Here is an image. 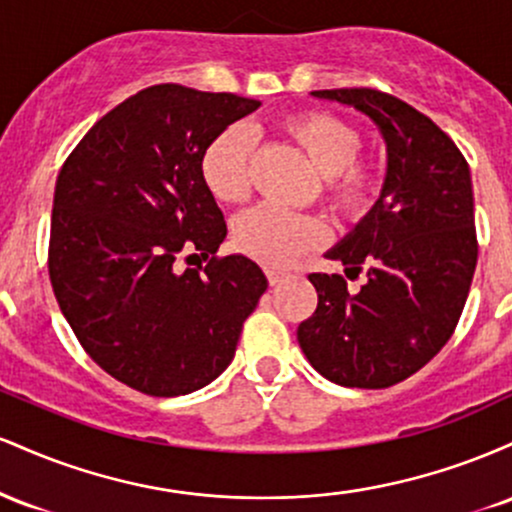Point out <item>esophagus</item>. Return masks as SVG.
Masks as SVG:
<instances>
[{
    "mask_svg": "<svg viewBox=\"0 0 512 512\" xmlns=\"http://www.w3.org/2000/svg\"><path fill=\"white\" fill-rule=\"evenodd\" d=\"M264 274H267L269 284H272V286H279L281 281L286 279V274L284 272H276V269H267V272H264Z\"/></svg>",
    "mask_w": 512,
    "mask_h": 512,
    "instance_id": "34e87169",
    "label": "esophagus"
}]
</instances>
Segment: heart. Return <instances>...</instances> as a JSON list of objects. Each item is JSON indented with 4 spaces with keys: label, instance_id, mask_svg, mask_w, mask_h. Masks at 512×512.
I'll list each match as a JSON object with an SVG mask.
<instances>
[{
    "label": "heart",
    "instance_id": "heart-1",
    "mask_svg": "<svg viewBox=\"0 0 512 512\" xmlns=\"http://www.w3.org/2000/svg\"><path fill=\"white\" fill-rule=\"evenodd\" d=\"M310 166L325 178L322 197L342 219H361L375 204L380 175L373 163L361 161V132L332 113H298L281 122ZM252 134L231 125L211 139L202 154V178L211 195L226 204H240L252 192ZM327 231L315 216L289 214L274 207L245 211L233 223V240L252 260L267 267H286L296 257L320 248Z\"/></svg>",
    "mask_w": 512,
    "mask_h": 512
}]
</instances>
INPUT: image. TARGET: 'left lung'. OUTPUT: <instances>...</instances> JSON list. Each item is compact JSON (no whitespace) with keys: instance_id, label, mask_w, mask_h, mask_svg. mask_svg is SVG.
<instances>
[{"instance_id":"obj_1","label":"left lung","mask_w":512,"mask_h":512,"mask_svg":"<svg viewBox=\"0 0 512 512\" xmlns=\"http://www.w3.org/2000/svg\"><path fill=\"white\" fill-rule=\"evenodd\" d=\"M313 96L375 122L387 175L373 209L325 255L368 281L354 293L342 274H310L317 308L298 325V344L332 383L380 390L424 368L455 332L479 255L472 175L448 134L390 93Z\"/></svg>"}]
</instances>
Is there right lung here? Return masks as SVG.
<instances>
[{
    "instance_id": "right-lung-1",
    "label": "right lung",
    "mask_w": 512,
    "mask_h": 512,
    "mask_svg": "<svg viewBox=\"0 0 512 512\" xmlns=\"http://www.w3.org/2000/svg\"><path fill=\"white\" fill-rule=\"evenodd\" d=\"M260 108L236 93L158 84L103 115L57 175L48 269L86 354L151 397L219 378L267 291L245 255L216 257L226 221L202 154ZM204 256V268L191 260Z\"/></svg>"
}]
</instances>
